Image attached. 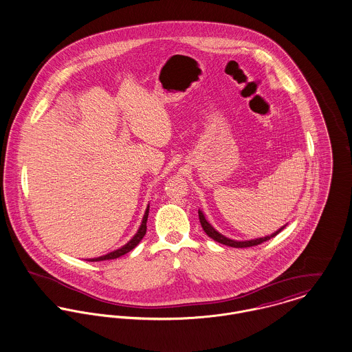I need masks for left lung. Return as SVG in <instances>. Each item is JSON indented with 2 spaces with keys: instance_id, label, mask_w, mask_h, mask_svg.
Here are the masks:
<instances>
[{
  "instance_id": "left-lung-1",
  "label": "left lung",
  "mask_w": 352,
  "mask_h": 352,
  "mask_svg": "<svg viewBox=\"0 0 352 352\" xmlns=\"http://www.w3.org/2000/svg\"><path fill=\"white\" fill-rule=\"evenodd\" d=\"M199 221H200V224H201L204 232H206L210 238H212L214 241H217V242H219V243H222V245H226V246H231V248H252V246H256V245H259V243H262V242L269 241L270 238H274L280 231H283V230L287 227V224H285V226H283L281 228H278L276 232H273V234H270V235H266V236H262V238L250 239V241H234V239H230V238L224 236L219 231H217V230L210 224V222H207V219H206L203 211H200V210H199Z\"/></svg>"
}]
</instances>
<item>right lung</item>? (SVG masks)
Segmentation results:
<instances>
[{
	"label": "right lung",
	"instance_id": "right-lung-1",
	"mask_svg": "<svg viewBox=\"0 0 352 352\" xmlns=\"http://www.w3.org/2000/svg\"><path fill=\"white\" fill-rule=\"evenodd\" d=\"M148 215H149V204H148V207H146V210H145V214H144V218H142V222H141V226H140V228L137 230V232L134 234V236L129 241L126 245H124L122 248H120V249H117V250H114V252H111V253H107L106 256H96V258H90V259H87V261H91V262H96V261H106V259H116V258H118V256H124V254H126L129 253L130 250H133L140 242H141V239L144 238V235L146 234V221H148Z\"/></svg>",
	"mask_w": 352,
	"mask_h": 352
}]
</instances>
